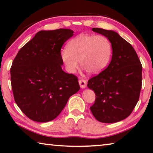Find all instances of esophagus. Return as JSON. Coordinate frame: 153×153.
Listing matches in <instances>:
<instances>
[{"label":"esophagus","mask_w":153,"mask_h":153,"mask_svg":"<svg viewBox=\"0 0 153 153\" xmlns=\"http://www.w3.org/2000/svg\"><path fill=\"white\" fill-rule=\"evenodd\" d=\"M79 84L80 87H81L82 88H86L87 86V82L86 80L85 79H79Z\"/></svg>","instance_id":"esophagus-1"}]
</instances>
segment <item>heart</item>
<instances>
[{
    "label": "heart",
    "instance_id": "1",
    "mask_svg": "<svg viewBox=\"0 0 153 153\" xmlns=\"http://www.w3.org/2000/svg\"><path fill=\"white\" fill-rule=\"evenodd\" d=\"M112 55V46L102 35L81 33L71 39L61 53L62 61L69 73L81 66L90 74H97L107 66Z\"/></svg>",
    "mask_w": 153,
    "mask_h": 153
}]
</instances>
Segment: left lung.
I'll return each mask as SVG.
<instances>
[{
  "mask_svg": "<svg viewBox=\"0 0 153 153\" xmlns=\"http://www.w3.org/2000/svg\"><path fill=\"white\" fill-rule=\"evenodd\" d=\"M92 30L109 40L113 55L107 68L88 82V87L96 94L90 111L100 122H118L130 115L138 101L142 66L132 46L117 32L97 27Z\"/></svg>",
  "mask_w": 153,
  "mask_h": 153,
  "instance_id": "obj_1",
  "label": "left lung"
}]
</instances>
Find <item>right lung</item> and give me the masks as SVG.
Masks as SVG:
<instances>
[{"instance_id":"obj_1","label":"right lung","mask_w":153,"mask_h":153,"mask_svg":"<svg viewBox=\"0 0 153 153\" xmlns=\"http://www.w3.org/2000/svg\"><path fill=\"white\" fill-rule=\"evenodd\" d=\"M74 31H40L18 52L11 67L15 101L37 122L53 120L79 90L78 79L63 71L61 50Z\"/></svg>"}]
</instances>
